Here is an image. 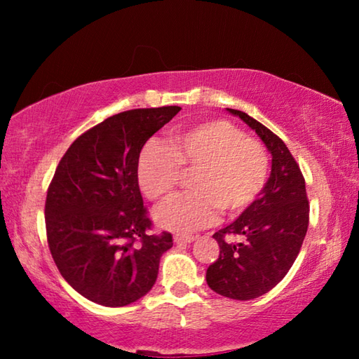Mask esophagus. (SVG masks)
Masks as SVG:
<instances>
[{
	"mask_svg": "<svg viewBox=\"0 0 359 359\" xmlns=\"http://www.w3.org/2000/svg\"><path fill=\"white\" fill-rule=\"evenodd\" d=\"M191 241H194V236H191V234H182V233L174 234L175 244H182V242H191Z\"/></svg>",
	"mask_w": 359,
	"mask_h": 359,
	"instance_id": "1",
	"label": "esophagus"
}]
</instances>
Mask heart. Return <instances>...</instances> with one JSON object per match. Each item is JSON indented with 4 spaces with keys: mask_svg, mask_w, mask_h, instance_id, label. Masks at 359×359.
I'll list each match as a JSON object with an SVG mask.
<instances>
[{
    "mask_svg": "<svg viewBox=\"0 0 359 359\" xmlns=\"http://www.w3.org/2000/svg\"><path fill=\"white\" fill-rule=\"evenodd\" d=\"M191 175V191L177 194L155 212L158 224L193 231L222 217H236L257 201L269 175V158L257 139L226 120H209L177 131L169 149L147 144L139 155L137 180L145 198L161 201Z\"/></svg>",
    "mask_w": 359,
    "mask_h": 359,
    "instance_id": "1",
    "label": "heart"
}]
</instances>
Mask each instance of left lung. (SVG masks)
<instances>
[{
  "label": "left lung",
  "mask_w": 359,
  "mask_h": 359,
  "mask_svg": "<svg viewBox=\"0 0 359 359\" xmlns=\"http://www.w3.org/2000/svg\"><path fill=\"white\" fill-rule=\"evenodd\" d=\"M228 111L257 131L271 151L272 169L257 201L214 234L220 255L205 280L218 294L248 301L271 291L293 266L307 233L309 199L299 165L282 139L245 112ZM229 235L243 241L229 243Z\"/></svg>",
  "instance_id": "1"
}]
</instances>
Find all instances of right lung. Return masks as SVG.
<instances>
[{
    "instance_id": "obj_1",
    "label": "right lung",
    "mask_w": 359,
    "mask_h": 359,
    "mask_svg": "<svg viewBox=\"0 0 359 359\" xmlns=\"http://www.w3.org/2000/svg\"><path fill=\"white\" fill-rule=\"evenodd\" d=\"M179 106L131 109L101 121L66 150L46 198L47 244L77 293L123 307L155 285L172 234H151L137 163L144 144Z\"/></svg>"
}]
</instances>
